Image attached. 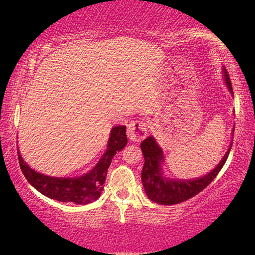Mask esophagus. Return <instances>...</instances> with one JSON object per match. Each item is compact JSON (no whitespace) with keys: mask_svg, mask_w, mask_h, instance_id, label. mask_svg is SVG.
I'll return each instance as SVG.
<instances>
[{"mask_svg":"<svg viewBox=\"0 0 255 255\" xmlns=\"http://www.w3.org/2000/svg\"><path fill=\"white\" fill-rule=\"evenodd\" d=\"M127 136L131 141H141L147 136V126L144 120H135L129 124L127 128Z\"/></svg>","mask_w":255,"mask_h":255,"instance_id":"34e87169","label":"esophagus"}]
</instances>
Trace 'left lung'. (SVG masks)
Segmentation results:
<instances>
[{
  "mask_svg": "<svg viewBox=\"0 0 255 255\" xmlns=\"http://www.w3.org/2000/svg\"><path fill=\"white\" fill-rule=\"evenodd\" d=\"M224 76H225L227 88L233 94L230 76L225 68H224ZM232 145L233 143H231L230 148L224 155L221 163L207 175L193 180H171L162 175L161 165L164 159L162 149L159 148L152 136L147 137L140 144L145 159L143 171H141V181H143L146 195L150 200L159 205L180 204L198 195L207 185L211 183V181H214L219 171L222 170L230 155Z\"/></svg>",
  "mask_w": 255,
  "mask_h": 255,
  "instance_id": "obj_1",
  "label": "left lung"
}]
</instances>
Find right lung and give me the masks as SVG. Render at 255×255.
<instances>
[{
	"label": "right lung",
	"instance_id": "obj_1",
	"mask_svg": "<svg viewBox=\"0 0 255 255\" xmlns=\"http://www.w3.org/2000/svg\"><path fill=\"white\" fill-rule=\"evenodd\" d=\"M126 145V126H115L110 131L108 148L100 161L89 173L77 178H55L40 174L24 163L19 150L18 158L20 169L25 179L42 195L62 202L85 205L97 200L101 196L112 158Z\"/></svg>",
	"mask_w": 255,
	"mask_h": 255
}]
</instances>
